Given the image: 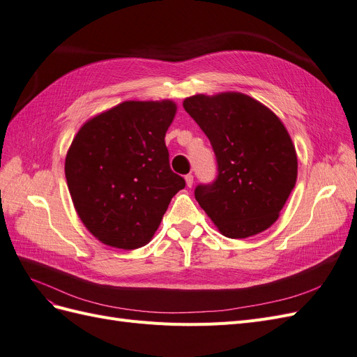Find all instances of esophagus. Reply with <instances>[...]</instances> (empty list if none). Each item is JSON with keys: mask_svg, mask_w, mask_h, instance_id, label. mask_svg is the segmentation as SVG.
Listing matches in <instances>:
<instances>
[{"mask_svg": "<svg viewBox=\"0 0 357 357\" xmlns=\"http://www.w3.org/2000/svg\"><path fill=\"white\" fill-rule=\"evenodd\" d=\"M185 180H186L188 188H192V185H193V176H192V174H188V176H185Z\"/></svg>", "mask_w": 357, "mask_h": 357, "instance_id": "1", "label": "esophagus"}]
</instances>
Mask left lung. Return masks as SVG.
Returning a JSON list of instances; mask_svg holds the SVG:
<instances>
[{
	"label": "left lung",
	"instance_id": "left-lung-1",
	"mask_svg": "<svg viewBox=\"0 0 357 357\" xmlns=\"http://www.w3.org/2000/svg\"><path fill=\"white\" fill-rule=\"evenodd\" d=\"M183 107L208 137L218 162L215 180L195 188L201 208L229 238L268 229L298 176L295 146L282 121L238 92L193 95Z\"/></svg>",
	"mask_w": 357,
	"mask_h": 357
}]
</instances>
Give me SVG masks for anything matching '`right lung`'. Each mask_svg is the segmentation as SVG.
Returning <instances> with one entry per match:
<instances>
[{
  "label": "right lung",
  "instance_id": "right-lung-1",
  "mask_svg": "<svg viewBox=\"0 0 357 357\" xmlns=\"http://www.w3.org/2000/svg\"><path fill=\"white\" fill-rule=\"evenodd\" d=\"M177 105L125 101L86 122L66 158L80 220L101 243L132 250L152 240L186 181L169 168L165 134Z\"/></svg>",
  "mask_w": 357,
  "mask_h": 357
}]
</instances>
